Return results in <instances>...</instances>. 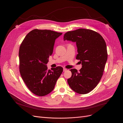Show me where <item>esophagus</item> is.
<instances>
[{"label":"esophagus","instance_id":"esophagus-1","mask_svg":"<svg viewBox=\"0 0 123 123\" xmlns=\"http://www.w3.org/2000/svg\"><path fill=\"white\" fill-rule=\"evenodd\" d=\"M67 70V68H63V72H66V71Z\"/></svg>","mask_w":123,"mask_h":123}]
</instances>
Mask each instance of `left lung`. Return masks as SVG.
<instances>
[{
    "instance_id": "obj_1",
    "label": "left lung",
    "mask_w": 123,
    "mask_h": 123,
    "mask_svg": "<svg viewBox=\"0 0 123 123\" xmlns=\"http://www.w3.org/2000/svg\"><path fill=\"white\" fill-rule=\"evenodd\" d=\"M64 40L76 43L78 54L82 67L78 72L71 69L72 76L68 79L71 88L81 94L90 92L100 82L108 59L106 43L98 32L85 29H79L65 33Z\"/></svg>"
}]
</instances>
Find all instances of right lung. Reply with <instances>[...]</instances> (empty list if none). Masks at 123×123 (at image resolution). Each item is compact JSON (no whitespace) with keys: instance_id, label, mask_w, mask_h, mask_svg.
I'll use <instances>...</instances> for the list:
<instances>
[{"instance_id":"1","label":"right lung","mask_w":123,"mask_h":123,"mask_svg":"<svg viewBox=\"0 0 123 123\" xmlns=\"http://www.w3.org/2000/svg\"><path fill=\"white\" fill-rule=\"evenodd\" d=\"M62 34L51 30L34 29L23 40L19 50V72L33 94L43 96L54 90L63 72L61 67L48 69L46 64L53 52L55 39Z\"/></svg>"}]
</instances>
